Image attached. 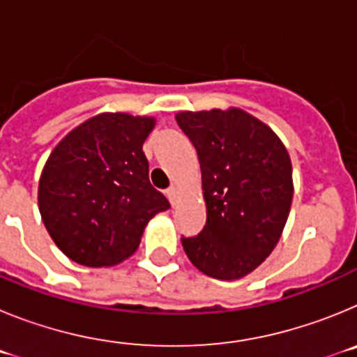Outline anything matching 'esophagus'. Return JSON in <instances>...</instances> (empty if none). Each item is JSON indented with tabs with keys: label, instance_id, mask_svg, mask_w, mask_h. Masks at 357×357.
Returning <instances> with one entry per match:
<instances>
[{
	"label": "esophagus",
	"instance_id": "obj_1",
	"mask_svg": "<svg viewBox=\"0 0 357 357\" xmlns=\"http://www.w3.org/2000/svg\"><path fill=\"white\" fill-rule=\"evenodd\" d=\"M176 195H178V189H176V185H172V188L166 189V197L169 198V202H175L176 200Z\"/></svg>",
	"mask_w": 357,
	"mask_h": 357
}]
</instances>
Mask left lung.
<instances>
[{
  "label": "left lung",
  "mask_w": 357,
  "mask_h": 357,
  "mask_svg": "<svg viewBox=\"0 0 357 357\" xmlns=\"http://www.w3.org/2000/svg\"><path fill=\"white\" fill-rule=\"evenodd\" d=\"M200 160L207 222L182 238L189 261L220 280L248 275L272 254L293 200L291 159L272 128L241 109L175 116Z\"/></svg>",
  "instance_id": "1"
}]
</instances>
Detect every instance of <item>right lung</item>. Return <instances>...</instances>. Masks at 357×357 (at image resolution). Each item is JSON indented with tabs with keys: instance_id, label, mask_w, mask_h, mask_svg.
Masks as SVG:
<instances>
[{
	"instance_id": "obj_1",
	"label": "right lung",
	"mask_w": 357,
	"mask_h": 357,
	"mask_svg": "<svg viewBox=\"0 0 357 357\" xmlns=\"http://www.w3.org/2000/svg\"><path fill=\"white\" fill-rule=\"evenodd\" d=\"M155 118L103 112L53 148L39 181L46 230L69 259L91 268L130 257L169 202L148 178L143 143Z\"/></svg>"
}]
</instances>
